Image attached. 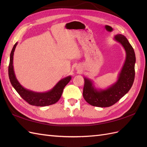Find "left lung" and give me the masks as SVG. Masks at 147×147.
Segmentation results:
<instances>
[{
	"mask_svg": "<svg viewBox=\"0 0 147 147\" xmlns=\"http://www.w3.org/2000/svg\"><path fill=\"white\" fill-rule=\"evenodd\" d=\"M115 40L121 43L125 50L126 60L117 82L106 90H97L91 80L84 78L83 96L84 100L92 106L107 107L113 105L129 91L134 81L136 55L134 49L123 35L117 34Z\"/></svg>",
	"mask_w": 147,
	"mask_h": 147,
	"instance_id": "8db88e82",
	"label": "left lung"
}]
</instances>
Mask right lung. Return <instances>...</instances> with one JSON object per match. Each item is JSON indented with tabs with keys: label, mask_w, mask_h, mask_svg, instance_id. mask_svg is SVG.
<instances>
[{
	"label": "right lung",
	"mask_w": 147,
	"mask_h": 147,
	"mask_svg": "<svg viewBox=\"0 0 147 147\" xmlns=\"http://www.w3.org/2000/svg\"><path fill=\"white\" fill-rule=\"evenodd\" d=\"M17 44L18 43L16 42L15 45L13 46L11 51L10 63L9 66H8V76H9L11 85L15 89V90L22 98L30 105L38 107H44L56 103L61 98L64 87L70 81L71 77L68 76L61 80L52 88V90L45 92H36L24 88L17 80L14 72V69H13V55H14V51Z\"/></svg>",
	"instance_id": "1"
}]
</instances>
